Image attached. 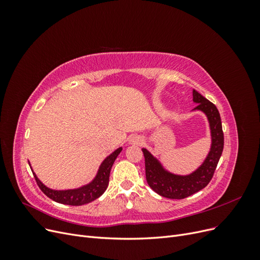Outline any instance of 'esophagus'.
Instances as JSON below:
<instances>
[{"label":"esophagus","instance_id":"1","mask_svg":"<svg viewBox=\"0 0 260 260\" xmlns=\"http://www.w3.org/2000/svg\"><path fill=\"white\" fill-rule=\"evenodd\" d=\"M143 142H144V140L140 136H132L130 138V143L133 145H141Z\"/></svg>","mask_w":260,"mask_h":260}]
</instances>
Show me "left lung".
Wrapping results in <instances>:
<instances>
[{"label": "left lung", "mask_w": 260, "mask_h": 260, "mask_svg": "<svg viewBox=\"0 0 260 260\" xmlns=\"http://www.w3.org/2000/svg\"><path fill=\"white\" fill-rule=\"evenodd\" d=\"M193 102L198 105L192 112L199 111L206 115L211 137L209 152L198 169L185 176L172 174L165 169L161 162L146 148H142L148 185L157 194L171 200L185 199L205 187L214 176L223 151L222 124L217 107L195 90H193Z\"/></svg>", "instance_id": "obj_1"}]
</instances>
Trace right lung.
<instances>
[{"instance_id":"add662e5","label":"right lung","mask_w":260,"mask_h":260,"mask_svg":"<svg viewBox=\"0 0 260 260\" xmlns=\"http://www.w3.org/2000/svg\"><path fill=\"white\" fill-rule=\"evenodd\" d=\"M122 151V147H118L116 151H114L111 155H108L106 158L101 164V166L98 170L96 176L94 179L89 182L88 184L82 185L77 188H72V190H52V188L44 185L37 175L34 172L35 179L39 187L41 188V191L50 198L51 200L65 204V205H72V206H81L84 204H88L93 202L94 200L99 199L100 196L103 194L108 186L109 182V174H111V169L114 165V161L116 160L117 156L120 154Z\"/></svg>"}]
</instances>
